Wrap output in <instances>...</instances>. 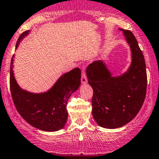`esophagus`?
Returning <instances> with one entry per match:
<instances>
[{
    "label": "esophagus",
    "instance_id": "1",
    "mask_svg": "<svg viewBox=\"0 0 159 159\" xmlns=\"http://www.w3.org/2000/svg\"><path fill=\"white\" fill-rule=\"evenodd\" d=\"M81 71H82V75H81V83L82 84H85V83L88 82V78H87L86 73H85V68H81Z\"/></svg>",
    "mask_w": 159,
    "mask_h": 159
}]
</instances>
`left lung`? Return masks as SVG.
Here are the masks:
<instances>
[{
  "mask_svg": "<svg viewBox=\"0 0 159 159\" xmlns=\"http://www.w3.org/2000/svg\"><path fill=\"white\" fill-rule=\"evenodd\" d=\"M132 50L133 61L122 76L112 77L102 61L87 68L88 83L92 87V114L103 128L116 129L131 121L139 113L146 94L147 74L143 52L131 31L123 30Z\"/></svg>",
  "mask_w": 159,
  "mask_h": 159,
  "instance_id": "1",
  "label": "left lung"
}]
</instances>
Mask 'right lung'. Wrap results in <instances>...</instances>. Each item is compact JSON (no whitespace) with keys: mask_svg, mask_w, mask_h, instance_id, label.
Returning a JSON list of instances; mask_svg holds the SVG:
<instances>
[{"mask_svg":"<svg viewBox=\"0 0 159 159\" xmlns=\"http://www.w3.org/2000/svg\"><path fill=\"white\" fill-rule=\"evenodd\" d=\"M29 31L23 32L16 44ZM13 58L10 71V88L16 109L29 124L44 131H57L64 127L68 118L67 103L81 84V70L76 68L63 75L48 92L32 93L18 86L13 72Z\"/></svg>","mask_w":159,"mask_h":159,"instance_id":"add662e5","label":"right lung"}]
</instances>
